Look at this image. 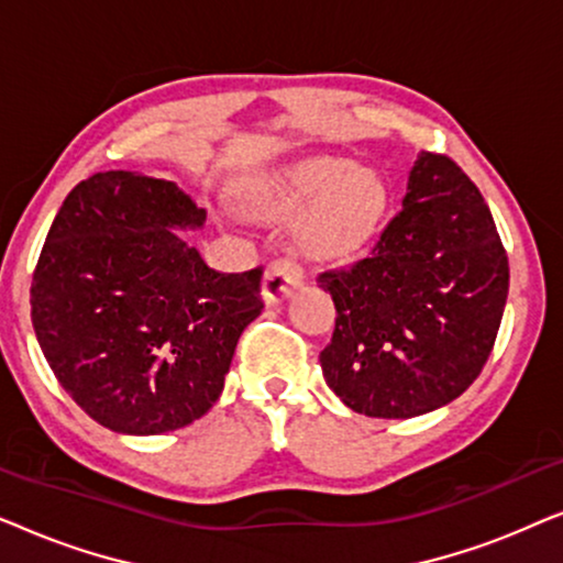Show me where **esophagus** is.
<instances>
[{
	"label": "esophagus",
	"mask_w": 563,
	"mask_h": 563,
	"mask_svg": "<svg viewBox=\"0 0 563 563\" xmlns=\"http://www.w3.org/2000/svg\"><path fill=\"white\" fill-rule=\"evenodd\" d=\"M302 279H305L302 266H299L295 258L289 256L274 258L272 264L266 266V274H264L266 302H282V299H287L291 291L302 284Z\"/></svg>",
	"instance_id": "esophagus-1"
}]
</instances>
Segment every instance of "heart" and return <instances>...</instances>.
<instances>
[{
	"label": "heart",
	"instance_id": "obj_1",
	"mask_svg": "<svg viewBox=\"0 0 563 563\" xmlns=\"http://www.w3.org/2000/svg\"><path fill=\"white\" fill-rule=\"evenodd\" d=\"M387 187L372 168L345 158H314L297 166L272 199L279 218L305 212L299 243L314 258L349 256L376 233L387 212Z\"/></svg>",
	"mask_w": 563,
	"mask_h": 563
}]
</instances>
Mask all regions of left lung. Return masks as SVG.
<instances>
[{"label": "left lung", "mask_w": 563, "mask_h": 563, "mask_svg": "<svg viewBox=\"0 0 563 563\" xmlns=\"http://www.w3.org/2000/svg\"><path fill=\"white\" fill-rule=\"evenodd\" d=\"M318 284L338 312L320 353L328 387L353 412L405 420L453 402L482 374L510 266L482 191L456 161L422 151L372 253Z\"/></svg>", "instance_id": "8db88e82"}]
</instances>
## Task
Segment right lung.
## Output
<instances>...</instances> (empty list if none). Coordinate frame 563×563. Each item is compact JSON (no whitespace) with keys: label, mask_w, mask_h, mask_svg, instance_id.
Masks as SVG:
<instances>
[{"label":"right lung","mask_w":563,"mask_h":563,"mask_svg":"<svg viewBox=\"0 0 563 563\" xmlns=\"http://www.w3.org/2000/svg\"><path fill=\"white\" fill-rule=\"evenodd\" d=\"M202 222L174 181L102 172L68 191L45 238L30 284L37 343L68 397L114 433L202 418L264 310V268L214 272L174 230Z\"/></svg>","instance_id":"obj_1"}]
</instances>
